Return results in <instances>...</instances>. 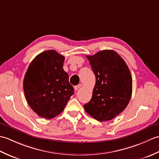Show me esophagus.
Masks as SVG:
<instances>
[{"mask_svg": "<svg viewBox=\"0 0 159 159\" xmlns=\"http://www.w3.org/2000/svg\"><path fill=\"white\" fill-rule=\"evenodd\" d=\"M80 87H81V85H80V84H79V85H78L74 87V90L77 91L79 88H80Z\"/></svg>", "mask_w": 159, "mask_h": 159, "instance_id": "obj_1", "label": "esophagus"}]
</instances>
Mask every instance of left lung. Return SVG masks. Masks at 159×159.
I'll list each match as a JSON object with an SVG mask.
<instances>
[{
  "instance_id": "1",
  "label": "left lung",
  "mask_w": 159,
  "mask_h": 159,
  "mask_svg": "<svg viewBox=\"0 0 159 159\" xmlns=\"http://www.w3.org/2000/svg\"><path fill=\"white\" fill-rule=\"evenodd\" d=\"M86 57L95 74L96 84L92 99L84 109L100 121L111 120L122 112L130 100L133 80L129 68L112 50Z\"/></svg>"
}]
</instances>
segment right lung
I'll return each instance as SVG.
<instances>
[{"instance_id": "1", "label": "right lung", "mask_w": 159, "mask_h": 159, "mask_svg": "<svg viewBox=\"0 0 159 159\" xmlns=\"http://www.w3.org/2000/svg\"><path fill=\"white\" fill-rule=\"evenodd\" d=\"M65 57L50 50L39 54L28 67L23 88L30 107L39 116L52 119L62 112L74 88L63 69Z\"/></svg>"}]
</instances>
